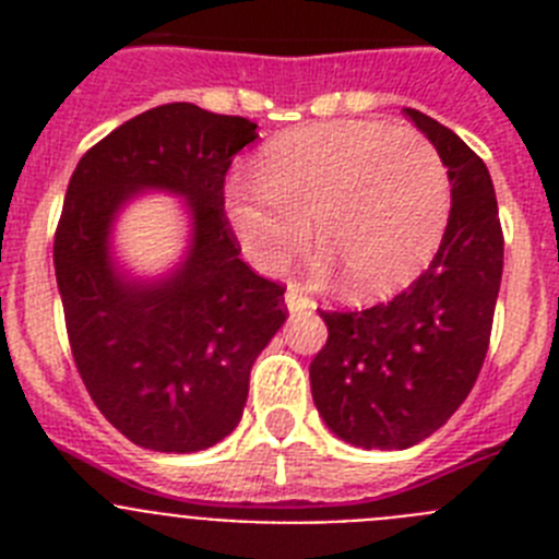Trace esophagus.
<instances>
[{"label":"esophagus","mask_w":559,"mask_h":559,"mask_svg":"<svg viewBox=\"0 0 559 559\" xmlns=\"http://www.w3.org/2000/svg\"><path fill=\"white\" fill-rule=\"evenodd\" d=\"M285 305H288L290 313H305V310L316 308V302L305 294L302 285H296V283H290L288 290H285Z\"/></svg>","instance_id":"esophagus-1"}]
</instances>
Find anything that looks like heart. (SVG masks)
Wrapping results in <instances>:
<instances>
[{
  "label": "heart",
  "instance_id": "heart-1",
  "mask_svg": "<svg viewBox=\"0 0 559 559\" xmlns=\"http://www.w3.org/2000/svg\"><path fill=\"white\" fill-rule=\"evenodd\" d=\"M451 206L445 162L414 128L335 120L269 142L254 185L226 190V218L260 271H280L308 240L358 296L406 285L437 249Z\"/></svg>",
  "mask_w": 559,
  "mask_h": 559
}]
</instances>
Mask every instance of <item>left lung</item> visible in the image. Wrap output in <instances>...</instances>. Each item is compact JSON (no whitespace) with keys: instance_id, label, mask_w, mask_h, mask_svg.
Masks as SVG:
<instances>
[{"instance_id":"left-lung-1","label":"left lung","mask_w":559,"mask_h":559,"mask_svg":"<svg viewBox=\"0 0 559 559\" xmlns=\"http://www.w3.org/2000/svg\"><path fill=\"white\" fill-rule=\"evenodd\" d=\"M406 117L437 145L451 215L431 265L392 302L322 310L328 341L310 360L313 403L358 448H412L464 403L490 347L503 231L487 165L451 128Z\"/></svg>"}]
</instances>
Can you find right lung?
<instances>
[{"mask_svg": "<svg viewBox=\"0 0 559 559\" xmlns=\"http://www.w3.org/2000/svg\"><path fill=\"white\" fill-rule=\"evenodd\" d=\"M257 140L246 117L167 103L114 128L78 162L56 229V280L69 347L95 406L133 445L212 448L235 431L260 349L283 328L285 288L240 260L224 212L231 159ZM191 199L188 263L165 284L112 274L105 237L133 189Z\"/></svg>", "mask_w": 559, "mask_h": 559, "instance_id": "add662e5", "label": "right lung"}]
</instances>
